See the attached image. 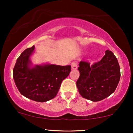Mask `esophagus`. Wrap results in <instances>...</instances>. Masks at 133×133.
Segmentation results:
<instances>
[{"label": "esophagus", "mask_w": 133, "mask_h": 133, "mask_svg": "<svg viewBox=\"0 0 133 133\" xmlns=\"http://www.w3.org/2000/svg\"><path fill=\"white\" fill-rule=\"evenodd\" d=\"M77 62H73L71 64V69L72 70H76L77 69Z\"/></svg>", "instance_id": "34e87169"}]
</instances>
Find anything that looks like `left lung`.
Here are the masks:
<instances>
[{"mask_svg": "<svg viewBox=\"0 0 133 133\" xmlns=\"http://www.w3.org/2000/svg\"><path fill=\"white\" fill-rule=\"evenodd\" d=\"M79 65L80 76L76 85L82 97L97 102L115 91L120 80V67L111 51H106L99 62L90 65L88 62L81 61Z\"/></svg>", "mask_w": 133, "mask_h": 133, "instance_id": "8db88e82", "label": "left lung"}]
</instances>
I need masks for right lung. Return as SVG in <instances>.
Masks as SVG:
<instances>
[{
	"mask_svg": "<svg viewBox=\"0 0 133 133\" xmlns=\"http://www.w3.org/2000/svg\"><path fill=\"white\" fill-rule=\"evenodd\" d=\"M34 49L33 45L21 53L13 69V78L22 95L43 103L56 97L62 81L69 74L71 66L51 64L34 65L30 56Z\"/></svg>",
	"mask_w": 133,
	"mask_h": 133,
	"instance_id": "1",
	"label": "right lung"
}]
</instances>
